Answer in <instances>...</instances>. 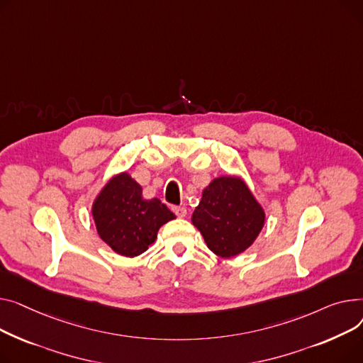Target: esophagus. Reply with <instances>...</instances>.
Returning <instances> with one entry per match:
<instances>
[{
    "label": "esophagus",
    "instance_id": "34e87169",
    "mask_svg": "<svg viewBox=\"0 0 363 363\" xmlns=\"http://www.w3.org/2000/svg\"><path fill=\"white\" fill-rule=\"evenodd\" d=\"M173 212L179 218H184L187 216V209L184 206H173Z\"/></svg>",
    "mask_w": 363,
    "mask_h": 363
}]
</instances>
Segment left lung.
<instances>
[{
  "label": "left lung",
  "instance_id": "obj_1",
  "mask_svg": "<svg viewBox=\"0 0 363 363\" xmlns=\"http://www.w3.org/2000/svg\"><path fill=\"white\" fill-rule=\"evenodd\" d=\"M191 223L209 250L233 258L257 240L265 224V211L243 179L220 176L203 189Z\"/></svg>",
  "mask_w": 363,
  "mask_h": 363
}]
</instances>
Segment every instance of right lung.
<instances>
[{"label":"right lung","instance_id":"add662e5","mask_svg":"<svg viewBox=\"0 0 363 363\" xmlns=\"http://www.w3.org/2000/svg\"><path fill=\"white\" fill-rule=\"evenodd\" d=\"M98 236L116 253L135 258L151 246L158 230L176 218L160 199H143L142 186L125 172L113 176L92 203Z\"/></svg>","mask_w":363,"mask_h":363}]
</instances>
